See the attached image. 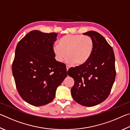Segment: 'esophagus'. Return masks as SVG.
<instances>
[{
	"label": "esophagus",
	"instance_id": "34e87169",
	"mask_svg": "<svg viewBox=\"0 0 130 130\" xmlns=\"http://www.w3.org/2000/svg\"><path fill=\"white\" fill-rule=\"evenodd\" d=\"M69 69V67L68 65H67V71H68V69Z\"/></svg>",
	"mask_w": 130,
	"mask_h": 130
}]
</instances>
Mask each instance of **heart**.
<instances>
[{
	"label": "heart",
	"mask_w": 130,
	"mask_h": 130,
	"mask_svg": "<svg viewBox=\"0 0 130 130\" xmlns=\"http://www.w3.org/2000/svg\"><path fill=\"white\" fill-rule=\"evenodd\" d=\"M94 41L91 37L80 34H68L59 41V45L53 46L56 60L62 62L68 55L67 62L76 65L84 64L93 53Z\"/></svg>",
	"instance_id": "obj_1"
}]
</instances>
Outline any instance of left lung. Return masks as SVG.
Returning a JSON list of instances; mask_svg holds the SVG:
<instances>
[{"mask_svg":"<svg viewBox=\"0 0 130 130\" xmlns=\"http://www.w3.org/2000/svg\"><path fill=\"white\" fill-rule=\"evenodd\" d=\"M94 41L93 53L84 64L71 68L68 76L74 84L72 96L78 104L93 107L108 97L116 77L115 54L111 45L102 35L94 31L85 32Z\"/></svg>","mask_w":130,"mask_h":130,"instance_id":"1","label":"left lung"}]
</instances>
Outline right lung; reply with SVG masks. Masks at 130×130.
I'll use <instances>...</instances> for the list:
<instances>
[{"instance_id":"add662e5","label":"right lung","mask_w":130,"mask_h":130,"mask_svg":"<svg viewBox=\"0 0 130 130\" xmlns=\"http://www.w3.org/2000/svg\"><path fill=\"white\" fill-rule=\"evenodd\" d=\"M55 32H28L18 43L12 71L19 95L28 104L42 106L54 99L57 88L67 76L65 63L54 58Z\"/></svg>"}]
</instances>
